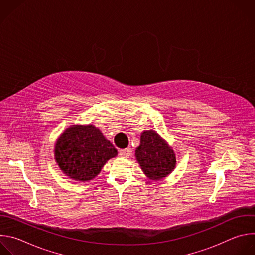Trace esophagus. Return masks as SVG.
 <instances>
[{"instance_id":"esophagus-1","label":"esophagus","mask_w":255,"mask_h":255,"mask_svg":"<svg viewBox=\"0 0 255 255\" xmlns=\"http://www.w3.org/2000/svg\"><path fill=\"white\" fill-rule=\"evenodd\" d=\"M119 155L123 158H128L131 155V150L130 148H125V149H121L119 151Z\"/></svg>"}]
</instances>
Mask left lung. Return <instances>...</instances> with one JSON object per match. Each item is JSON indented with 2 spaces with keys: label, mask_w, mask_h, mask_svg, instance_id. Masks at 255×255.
I'll use <instances>...</instances> for the list:
<instances>
[{
  "label": "left lung",
  "mask_w": 255,
  "mask_h": 255,
  "mask_svg": "<svg viewBox=\"0 0 255 255\" xmlns=\"http://www.w3.org/2000/svg\"><path fill=\"white\" fill-rule=\"evenodd\" d=\"M136 160L149 179L159 180L166 177L176 164L172 148L155 131H144L140 145L135 150Z\"/></svg>",
  "instance_id": "left-lung-1"
}]
</instances>
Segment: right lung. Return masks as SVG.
<instances>
[{"instance_id": "1", "label": "right lung", "mask_w": 255, "mask_h": 255, "mask_svg": "<svg viewBox=\"0 0 255 255\" xmlns=\"http://www.w3.org/2000/svg\"><path fill=\"white\" fill-rule=\"evenodd\" d=\"M118 154L114 145L94 125H72L57 139L55 160L69 178L88 181L95 178L106 162Z\"/></svg>"}]
</instances>
